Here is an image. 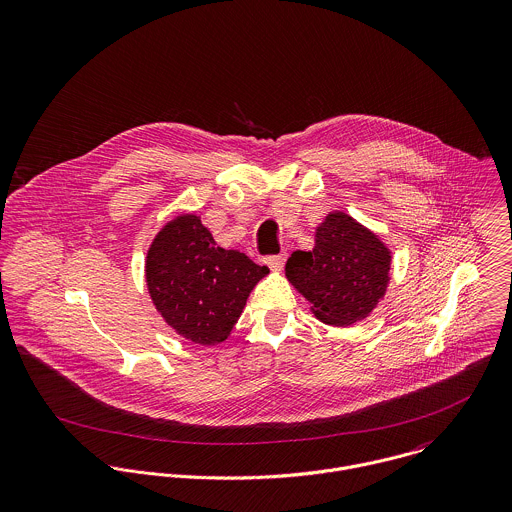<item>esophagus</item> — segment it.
Segmentation results:
<instances>
[{
	"instance_id": "esophagus-1",
	"label": "esophagus",
	"mask_w": 512,
	"mask_h": 512,
	"mask_svg": "<svg viewBox=\"0 0 512 512\" xmlns=\"http://www.w3.org/2000/svg\"><path fill=\"white\" fill-rule=\"evenodd\" d=\"M266 264H268V268H270L272 272H280V270L284 268V264H286V252H282V254H278V256H268V258H266Z\"/></svg>"
}]
</instances>
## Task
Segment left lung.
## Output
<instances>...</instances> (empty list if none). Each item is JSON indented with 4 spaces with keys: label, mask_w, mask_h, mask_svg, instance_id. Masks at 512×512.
Segmentation results:
<instances>
[{
    "label": "left lung",
    "mask_w": 512,
    "mask_h": 512,
    "mask_svg": "<svg viewBox=\"0 0 512 512\" xmlns=\"http://www.w3.org/2000/svg\"><path fill=\"white\" fill-rule=\"evenodd\" d=\"M392 252L365 224L331 211L315 226V246L295 250L286 278L325 325L351 327L366 319L390 284Z\"/></svg>",
    "instance_id": "obj_1"
}]
</instances>
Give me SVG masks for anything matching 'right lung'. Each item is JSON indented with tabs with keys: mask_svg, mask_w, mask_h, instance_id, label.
I'll return each mask as SVG.
<instances>
[{
	"mask_svg": "<svg viewBox=\"0 0 512 512\" xmlns=\"http://www.w3.org/2000/svg\"><path fill=\"white\" fill-rule=\"evenodd\" d=\"M270 270L220 248L195 213H179L153 236L146 286L163 321L183 339L211 347L228 339L254 286Z\"/></svg>",
	"mask_w": 512,
	"mask_h": 512,
	"instance_id": "add662e5",
	"label": "right lung"
}]
</instances>
